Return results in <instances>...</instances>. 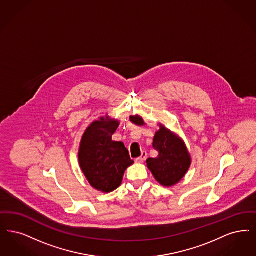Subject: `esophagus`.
<instances>
[{
  "label": "esophagus",
  "instance_id": "esophagus-1",
  "mask_svg": "<svg viewBox=\"0 0 256 256\" xmlns=\"http://www.w3.org/2000/svg\"><path fill=\"white\" fill-rule=\"evenodd\" d=\"M146 159V152H143L140 157H138V158H136V159H135V162H136V163H138V164H141V163H143L144 161Z\"/></svg>",
  "mask_w": 256,
  "mask_h": 256
}]
</instances>
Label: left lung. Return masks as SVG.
Segmentation results:
<instances>
[{
	"instance_id": "obj_1",
	"label": "left lung",
	"mask_w": 256,
	"mask_h": 256,
	"mask_svg": "<svg viewBox=\"0 0 256 256\" xmlns=\"http://www.w3.org/2000/svg\"><path fill=\"white\" fill-rule=\"evenodd\" d=\"M130 121L140 126L144 124L139 116H132ZM152 146L158 152V156L148 158L146 164L155 179L166 186L177 184L190 166V157L184 142L161 126L155 133Z\"/></svg>"
}]
</instances>
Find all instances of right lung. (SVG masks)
I'll use <instances>...</instances> for the list:
<instances>
[{"instance_id": "1", "label": "right lung", "mask_w": 256, "mask_h": 256, "mask_svg": "<svg viewBox=\"0 0 256 256\" xmlns=\"http://www.w3.org/2000/svg\"><path fill=\"white\" fill-rule=\"evenodd\" d=\"M118 121L101 118L86 128L79 150L82 172L93 188L112 192L123 179L124 170L134 163L122 142L112 141Z\"/></svg>"}]
</instances>
